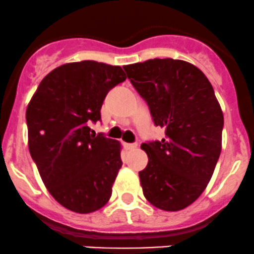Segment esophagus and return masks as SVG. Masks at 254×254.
Returning <instances> with one entry per match:
<instances>
[{"instance_id":"1","label":"esophagus","mask_w":254,"mask_h":254,"mask_svg":"<svg viewBox=\"0 0 254 254\" xmlns=\"http://www.w3.org/2000/svg\"><path fill=\"white\" fill-rule=\"evenodd\" d=\"M137 146V143H125V148H126L127 150H133V149H135Z\"/></svg>"}]
</instances>
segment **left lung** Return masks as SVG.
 Returning a JSON list of instances; mask_svg holds the SVG:
<instances>
[{"mask_svg": "<svg viewBox=\"0 0 254 254\" xmlns=\"http://www.w3.org/2000/svg\"><path fill=\"white\" fill-rule=\"evenodd\" d=\"M148 104L159 142L143 143L148 165L139 171L143 194L165 211L192 204L213 176L221 151L224 115L204 73L182 60L154 59L124 66Z\"/></svg>", "mask_w": 254, "mask_h": 254, "instance_id": "8db88e82", "label": "left lung"}]
</instances>
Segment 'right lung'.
<instances>
[{
    "label": "right lung",
    "instance_id": "right-lung-1",
    "mask_svg": "<svg viewBox=\"0 0 254 254\" xmlns=\"http://www.w3.org/2000/svg\"><path fill=\"white\" fill-rule=\"evenodd\" d=\"M120 66L96 61L49 73L27 108L28 145L41 180L62 206L79 214L109 202L121 169V143L91 134L106 94L126 80Z\"/></svg>",
    "mask_w": 254,
    "mask_h": 254
}]
</instances>
